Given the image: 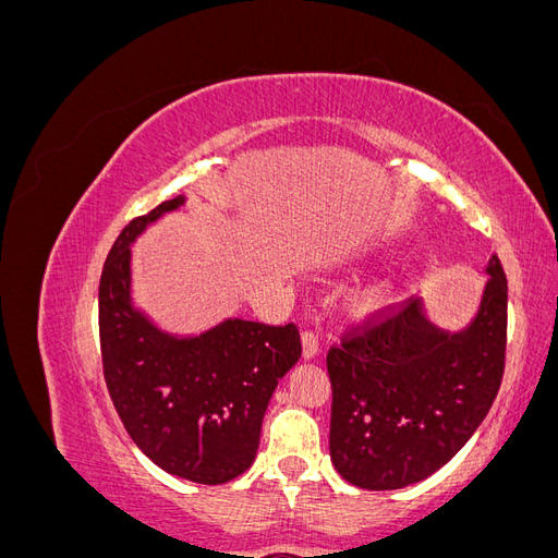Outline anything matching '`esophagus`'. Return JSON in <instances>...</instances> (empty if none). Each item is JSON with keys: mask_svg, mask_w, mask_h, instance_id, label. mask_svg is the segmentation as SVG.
<instances>
[{"mask_svg": "<svg viewBox=\"0 0 558 558\" xmlns=\"http://www.w3.org/2000/svg\"><path fill=\"white\" fill-rule=\"evenodd\" d=\"M318 353V335L314 330H305L302 332V356L307 361L314 359Z\"/></svg>", "mask_w": 558, "mask_h": 558, "instance_id": "34e87169", "label": "esophagus"}]
</instances>
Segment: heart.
<instances>
[{
	"label": "heart",
	"mask_w": 558,
	"mask_h": 558,
	"mask_svg": "<svg viewBox=\"0 0 558 558\" xmlns=\"http://www.w3.org/2000/svg\"><path fill=\"white\" fill-rule=\"evenodd\" d=\"M388 293L386 291H375L373 295H369V300H367V305L369 307H384V305H388Z\"/></svg>",
	"instance_id": "b5f03b06"
}]
</instances>
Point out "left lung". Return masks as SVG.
<instances>
[{"mask_svg": "<svg viewBox=\"0 0 558 558\" xmlns=\"http://www.w3.org/2000/svg\"><path fill=\"white\" fill-rule=\"evenodd\" d=\"M472 324L433 326L418 300L351 326L328 351L330 459L359 488L391 492L449 463L498 396L508 344V279L494 253Z\"/></svg>", "mask_w": 558, "mask_h": 558, "instance_id": "8db88e82", "label": "left lung"}]
</instances>
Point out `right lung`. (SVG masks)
<instances>
[{
  "mask_svg": "<svg viewBox=\"0 0 558 558\" xmlns=\"http://www.w3.org/2000/svg\"><path fill=\"white\" fill-rule=\"evenodd\" d=\"M183 195L118 234L99 279V349L113 408L132 442L170 475L226 484L253 463L279 379L298 363L295 324L228 318L197 337L158 330L132 307L130 244Z\"/></svg>",
  "mask_w": 558,
  "mask_h": 558,
  "instance_id": "right-lung-1",
  "label": "right lung"
}]
</instances>
